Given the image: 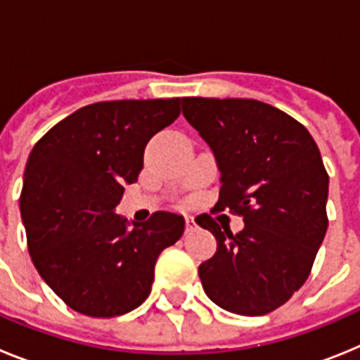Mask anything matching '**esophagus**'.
<instances>
[{
    "instance_id": "esophagus-1",
    "label": "esophagus",
    "mask_w": 360,
    "mask_h": 360,
    "mask_svg": "<svg viewBox=\"0 0 360 360\" xmlns=\"http://www.w3.org/2000/svg\"><path fill=\"white\" fill-rule=\"evenodd\" d=\"M195 229H196L195 219L191 218V216H186V231L191 232V231H195Z\"/></svg>"
}]
</instances>
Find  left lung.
Segmentation results:
<instances>
[{
	"instance_id": "1",
	"label": "left lung",
	"mask_w": 360,
	"mask_h": 360,
	"mask_svg": "<svg viewBox=\"0 0 360 360\" xmlns=\"http://www.w3.org/2000/svg\"><path fill=\"white\" fill-rule=\"evenodd\" d=\"M182 111L221 173L214 209L245 221L232 234L211 216L196 218L218 241L198 266L203 290L232 314L265 316L303 287L328 229L319 148L303 124L254 98L184 97Z\"/></svg>"
}]
</instances>
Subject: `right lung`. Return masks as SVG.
<instances>
[{"instance_id": "add662e5", "label": "right lung", "mask_w": 360, "mask_h": 360, "mask_svg": "<svg viewBox=\"0 0 360 360\" xmlns=\"http://www.w3.org/2000/svg\"><path fill=\"white\" fill-rule=\"evenodd\" d=\"M178 115V97L95 103L32 149L19 198L28 250L44 283L79 314L115 317L141 307L158 256L184 234L176 212L158 211L133 229L115 212L149 139Z\"/></svg>"}]
</instances>
